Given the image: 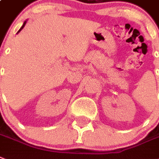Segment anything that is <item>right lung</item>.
<instances>
[{
  "label": "right lung",
  "instance_id": "obj_1",
  "mask_svg": "<svg viewBox=\"0 0 159 159\" xmlns=\"http://www.w3.org/2000/svg\"><path fill=\"white\" fill-rule=\"evenodd\" d=\"M26 23H27V21H25V22H24V24H23V26H22L21 28H20V29H19V31H18V33H19V32H20V31H21V30H22V29H23V28H24V26H25Z\"/></svg>",
  "mask_w": 159,
  "mask_h": 159
}]
</instances>
